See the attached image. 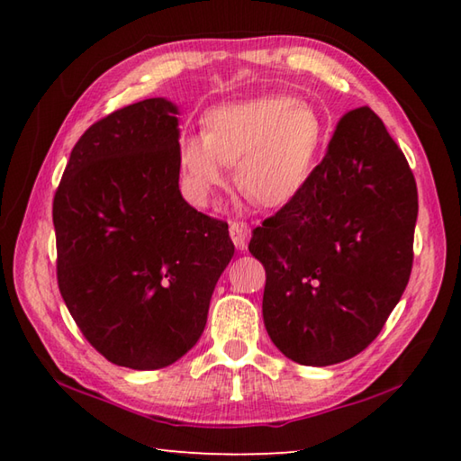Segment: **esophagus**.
I'll return each instance as SVG.
<instances>
[{"mask_svg":"<svg viewBox=\"0 0 461 461\" xmlns=\"http://www.w3.org/2000/svg\"><path fill=\"white\" fill-rule=\"evenodd\" d=\"M230 236H231L233 244H236V248L244 249L248 246V240H249V225L241 220H231L230 221Z\"/></svg>","mask_w":461,"mask_h":461,"instance_id":"34e87169","label":"esophagus"}]
</instances>
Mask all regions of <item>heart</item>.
<instances>
[{"mask_svg":"<svg viewBox=\"0 0 461 461\" xmlns=\"http://www.w3.org/2000/svg\"><path fill=\"white\" fill-rule=\"evenodd\" d=\"M323 134L315 109L296 97H258L209 112L203 136L178 140V165L197 203L223 189L230 181L225 167H236V185L248 199L283 207L307 185Z\"/></svg>","mask_w":461,"mask_h":461,"instance_id":"1","label":"heart"}]
</instances>
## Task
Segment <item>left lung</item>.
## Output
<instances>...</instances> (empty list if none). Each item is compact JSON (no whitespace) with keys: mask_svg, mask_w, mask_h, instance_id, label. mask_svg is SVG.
Returning <instances> with one entry per match:
<instances>
[{"mask_svg":"<svg viewBox=\"0 0 461 461\" xmlns=\"http://www.w3.org/2000/svg\"><path fill=\"white\" fill-rule=\"evenodd\" d=\"M419 212L407 158L370 107L348 112L307 185L252 231L264 325L303 366L364 352L407 288Z\"/></svg>","mask_w":461,"mask_h":461,"instance_id":"1","label":"left lung"}]
</instances>
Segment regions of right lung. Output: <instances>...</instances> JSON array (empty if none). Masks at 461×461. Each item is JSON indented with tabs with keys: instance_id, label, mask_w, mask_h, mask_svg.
<instances>
[{
	"instance_id": "obj_1",
	"label": "right lung",
	"mask_w": 461,
	"mask_h": 461,
	"mask_svg": "<svg viewBox=\"0 0 461 461\" xmlns=\"http://www.w3.org/2000/svg\"><path fill=\"white\" fill-rule=\"evenodd\" d=\"M178 173L176 107L154 97L93 123L54 193L59 291L85 339L123 368L189 352L233 256L228 223L183 199Z\"/></svg>"
}]
</instances>
